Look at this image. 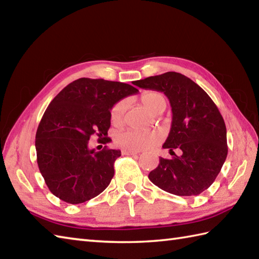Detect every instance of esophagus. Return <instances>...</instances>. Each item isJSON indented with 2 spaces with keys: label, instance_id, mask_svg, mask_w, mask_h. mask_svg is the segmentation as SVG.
<instances>
[{
  "label": "esophagus",
  "instance_id": "obj_1",
  "mask_svg": "<svg viewBox=\"0 0 259 259\" xmlns=\"http://www.w3.org/2000/svg\"><path fill=\"white\" fill-rule=\"evenodd\" d=\"M122 155L123 156H135V155H138V151H133V150H126V149H123L122 151Z\"/></svg>",
  "mask_w": 259,
  "mask_h": 259
}]
</instances>
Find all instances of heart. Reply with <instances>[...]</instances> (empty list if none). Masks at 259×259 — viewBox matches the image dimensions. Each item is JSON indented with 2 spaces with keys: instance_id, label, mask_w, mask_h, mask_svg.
Returning <instances> with one entry per match:
<instances>
[{
  "instance_id": "b5f03b06",
  "label": "heart",
  "mask_w": 259,
  "mask_h": 259,
  "mask_svg": "<svg viewBox=\"0 0 259 259\" xmlns=\"http://www.w3.org/2000/svg\"><path fill=\"white\" fill-rule=\"evenodd\" d=\"M140 100L142 104L149 110L150 112L158 114L161 113L167 106V100L163 95L155 91L145 92L141 96ZM125 110V102L123 100L118 101L111 108L110 118L114 124L122 122L123 113ZM162 140V134L158 130H137V129H124L115 136V142L121 148L126 150L139 151L146 150L155 147Z\"/></svg>"
}]
</instances>
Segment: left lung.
<instances>
[{"label": "left lung", "instance_id": "8db88e82", "mask_svg": "<svg viewBox=\"0 0 259 259\" xmlns=\"http://www.w3.org/2000/svg\"><path fill=\"white\" fill-rule=\"evenodd\" d=\"M134 84L163 92L172 111L171 128L162 148L174 153L159 158L149 179L177 196H197L208 189L226 160L227 131L211 98L194 81L178 72H166L135 81ZM175 149L180 150L177 156Z\"/></svg>", "mask_w": 259, "mask_h": 259}]
</instances>
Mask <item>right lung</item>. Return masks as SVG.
Returning a JSON list of instances; mask_svg holds the SVG:
<instances>
[{
  "mask_svg": "<svg viewBox=\"0 0 259 259\" xmlns=\"http://www.w3.org/2000/svg\"><path fill=\"white\" fill-rule=\"evenodd\" d=\"M138 89L117 81L81 78L71 82L49 104L35 135L36 160L48 188L60 199L82 203L111 181L120 150L89 149L90 138L106 145L110 110Z\"/></svg>",
  "mask_w": 259,
  "mask_h": 259,
  "instance_id": "1",
  "label": "right lung"
}]
</instances>
